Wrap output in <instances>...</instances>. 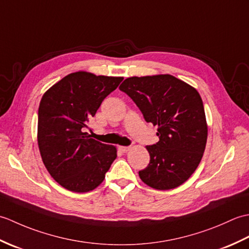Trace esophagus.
<instances>
[{"label":"esophagus","mask_w":249,"mask_h":249,"mask_svg":"<svg viewBox=\"0 0 249 249\" xmlns=\"http://www.w3.org/2000/svg\"><path fill=\"white\" fill-rule=\"evenodd\" d=\"M119 149H120V151H121L122 153H127V152L131 149V147H130V146H120Z\"/></svg>","instance_id":"esophagus-1"}]
</instances>
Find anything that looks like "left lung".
I'll use <instances>...</instances> for the list:
<instances>
[{
	"label": "left lung",
	"mask_w": 249,
	"mask_h": 249,
	"mask_svg": "<svg viewBox=\"0 0 249 249\" xmlns=\"http://www.w3.org/2000/svg\"><path fill=\"white\" fill-rule=\"evenodd\" d=\"M120 89L134 100L147 123L158 127L160 141L146 146L150 163L139 171L142 182L158 190L186 182L199 166L208 139L197 89L171 75L130 77Z\"/></svg>",
	"instance_id": "8db88e82"
}]
</instances>
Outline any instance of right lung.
Here are the masks:
<instances>
[{"mask_svg": "<svg viewBox=\"0 0 249 249\" xmlns=\"http://www.w3.org/2000/svg\"><path fill=\"white\" fill-rule=\"evenodd\" d=\"M123 77L77 71L53 84L38 108L37 142L41 160L61 186L88 193L102 184L116 158V147L84 133L100 104Z\"/></svg>", "mask_w": 249, "mask_h": 249, "instance_id": "right-lung-1", "label": "right lung"}]
</instances>
